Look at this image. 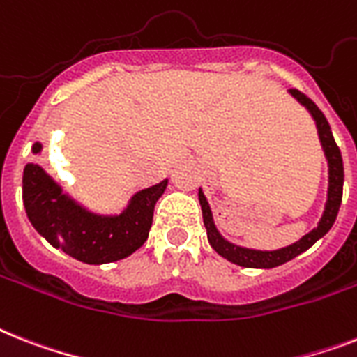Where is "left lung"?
I'll use <instances>...</instances> for the list:
<instances>
[{"label": "left lung", "mask_w": 357, "mask_h": 357, "mask_svg": "<svg viewBox=\"0 0 357 357\" xmlns=\"http://www.w3.org/2000/svg\"><path fill=\"white\" fill-rule=\"evenodd\" d=\"M288 93L301 104L304 108L308 109L312 119L315 121L317 126V135H319L321 146H323L324 158L328 163V192H326V204H324L323 216H321L317 227H314L310 233H306L303 238H299L294 244L286 245V248L273 249V251H264V249H251L244 248V245L233 244L227 238L222 236L218 231L216 224H214L213 211L208 205L207 198H205L204 190L199 187L198 198L199 205H202V214H204V224L207 229V238L208 244L213 245V249L220 257L227 259L229 262L242 266V268H260V269H271L277 266H282L288 260L295 259L297 255L304 253L306 249L323 238L324 234L328 233L332 225H334L335 218H337L339 207H341V198H343V181H344V172H343V158H341V150L335 144L330 124L326 117L323 115L312 98H308L304 93H301L299 89H288Z\"/></svg>", "instance_id": "left-lung-1"}]
</instances>
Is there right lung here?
Segmentation results:
<instances>
[{
    "label": "right lung",
    "mask_w": 357,
    "mask_h": 357,
    "mask_svg": "<svg viewBox=\"0 0 357 357\" xmlns=\"http://www.w3.org/2000/svg\"><path fill=\"white\" fill-rule=\"evenodd\" d=\"M42 143L33 153H42ZM169 179L137 190L121 213L100 214L63 192L38 163L23 169V205L29 222L56 249L84 264H108L126 259L146 242L152 227L153 207Z\"/></svg>",
    "instance_id": "right-lung-1"
}]
</instances>
